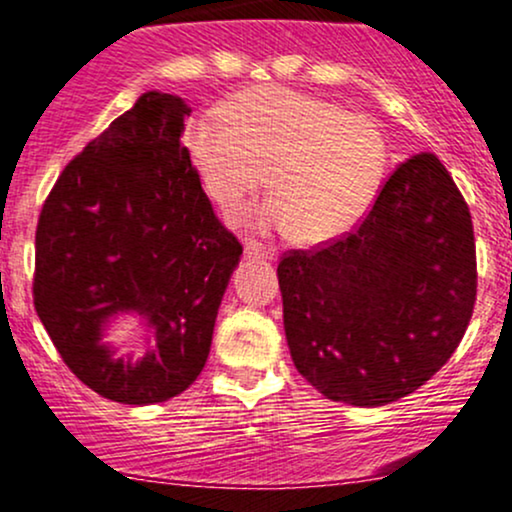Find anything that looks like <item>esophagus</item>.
<instances>
[{"label": "esophagus", "mask_w": 512, "mask_h": 512, "mask_svg": "<svg viewBox=\"0 0 512 512\" xmlns=\"http://www.w3.org/2000/svg\"><path fill=\"white\" fill-rule=\"evenodd\" d=\"M245 255L262 257V260H276V252L272 248H264L262 243H255V240H245Z\"/></svg>", "instance_id": "obj_1"}]
</instances>
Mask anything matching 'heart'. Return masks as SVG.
<instances>
[{
    "instance_id": "b5f03b06",
    "label": "heart",
    "mask_w": 512,
    "mask_h": 512,
    "mask_svg": "<svg viewBox=\"0 0 512 512\" xmlns=\"http://www.w3.org/2000/svg\"><path fill=\"white\" fill-rule=\"evenodd\" d=\"M223 117L185 129V146L204 192L231 214L267 180L274 195L248 216L260 231L296 233L303 243L342 238L361 221L383 182L380 129L342 105L281 86L240 93Z\"/></svg>"
}]
</instances>
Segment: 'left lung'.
<instances>
[{"label": "left lung", "mask_w": 512, "mask_h": 512, "mask_svg": "<svg viewBox=\"0 0 512 512\" xmlns=\"http://www.w3.org/2000/svg\"><path fill=\"white\" fill-rule=\"evenodd\" d=\"M286 342L332 402L383 407L445 361L477 301L474 228L438 156L399 163L349 236L281 257Z\"/></svg>", "instance_id": "obj_1"}]
</instances>
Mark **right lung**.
<instances>
[{
	"mask_svg": "<svg viewBox=\"0 0 512 512\" xmlns=\"http://www.w3.org/2000/svg\"><path fill=\"white\" fill-rule=\"evenodd\" d=\"M190 105L146 91L62 170L35 231L33 301L69 370L105 399L156 404L207 363L243 245L216 219L180 137ZM134 314L152 349L117 359L109 322Z\"/></svg>",
	"mask_w": 512,
	"mask_h": 512,
	"instance_id": "add662e5",
	"label": "right lung"
}]
</instances>
